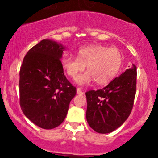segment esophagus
Returning <instances> with one entry per match:
<instances>
[{"label":"esophagus","instance_id":"obj_1","mask_svg":"<svg viewBox=\"0 0 158 158\" xmlns=\"http://www.w3.org/2000/svg\"><path fill=\"white\" fill-rule=\"evenodd\" d=\"M77 93L78 95H83L84 94V93L81 91V90L80 88H77Z\"/></svg>","mask_w":158,"mask_h":158}]
</instances>
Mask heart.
<instances>
[{
	"instance_id": "b5f03b06",
	"label": "heart",
	"mask_w": 158,
	"mask_h": 158,
	"mask_svg": "<svg viewBox=\"0 0 158 158\" xmlns=\"http://www.w3.org/2000/svg\"><path fill=\"white\" fill-rule=\"evenodd\" d=\"M123 62V55L116 47L91 45L81 48L77 58H64L62 65L67 75L73 79L87 65L89 71L77 78V83L80 85H87L95 80L99 85H106L116 77Z\"/></svg>"
}]
</instances>
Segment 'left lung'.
<instances>
[{"instance_id": "obj_1", "label": "left lung", "mask_w": 158, "mask_h": 158, "mask_svg": "<svg viewBox=\"0 0 158 158\" xmlns=\"http://www.w3.org/2000/svg\"><path fill=\"white\" fill-rule=\"evenodd\" d=\"M136 79L133 65L106 87L86 92V118L92 129L100 134L110 133L127 119L133 108Z\"/></svg>"}]
</instances>
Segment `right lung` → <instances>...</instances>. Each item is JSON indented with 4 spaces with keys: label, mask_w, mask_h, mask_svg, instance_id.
Segmentation results:
<instances>
[{
    "label": "right lung",
    "mask_w": 158,
    "mask_h": 158,
    "mask_svg": "<svg viewBox=\"0 0 158 158\" xmlns=\"http://www.w3.org/2000/svg\"><path fill=\"white\" fill-rule=\"evenodd\" d=\"M65 47L43 40L25 55L19 70V104L25 116L43 129L65 119L76 87L64 75L61 58Z\"/></svg>",
    "instance_id": "1"
}]
</instances>
